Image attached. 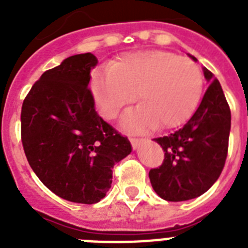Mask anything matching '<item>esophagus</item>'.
Returning <instances> with one entry per match:
<instances>
[{
	"label": "esophagus",
	"instance_id": "34e87169",
	"mask_svg": "<svg viewBox=\"0 0 248 248\" xmlns=\"http://www.w3.org/2000/svg\"><path fill=\"white\" fill-rule=\"evenodd\" d=\"M144 141H145V140H144V139H135V138H132V139H131L132 148H134V149H138L140 144H143Z\"/></svg>",
	"mask_w": 248,
	"mask_h": 248
}]
</instances>
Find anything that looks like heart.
Segmentation results:
<instances>
[{"label": "heart", "mask_w": 248, "mask_h": 248, "mask_svg": "<svg viewBox=\"0 0 248 248\" xmlns=\"http://www.w3.org/2000/svg\"><path fill=\"white\" fill-rule=\"evenodd\" d=\"M202 86V73L194 62L158 50L126 54L110 68L95 72L91 79L97 109L108 120L138 93L140 104L121 120L128 131L183 124L197 108Z\"/></svg>", "instance_id": "heart-1"}]
</instances>
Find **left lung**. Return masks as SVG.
<instances>
[{"mask_svg":"<svg viewBox=\"0 0 248 248\" xmlns=\"http://www.w3.org/2000/svg\"><path fill=\"white\" fill-rule=\"evenodd\" d=\"M203 75L210 86L190 120L173 134L155 139L165 159L149 171V179L155 192L170 202L193 200L207 192L227 159L231 109L219 81L207 68Z\"/></svg>","mask_w":248,"mask_h":248,"instance_id":"1","label":"left lung"}]
</instances>
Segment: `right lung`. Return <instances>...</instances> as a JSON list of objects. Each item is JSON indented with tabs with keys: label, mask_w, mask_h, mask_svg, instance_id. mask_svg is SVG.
<instances>
[{
	"label": "right lung",
	"mask_w": 248,
	"mask_h": 248,
	"mask_svg": "<svg viewBox=\"0 0 248 248\" xmlns=\"http://www.w3.org/2000/svg\"><path fill=\"white\" fill-rule=\"evenodd\" d=\"M91 52L64 59L32 86L21 107V143L29 165L52 193L76 203L103 200L112 169L131 153L127 138L95 110Z\"/></svg>",
	"instance_id": "add662e5"
}]
</instances>
